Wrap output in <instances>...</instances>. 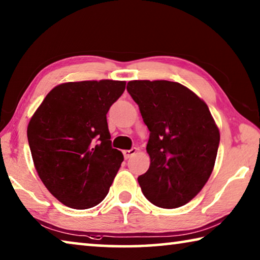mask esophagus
I'll return each instance as SVG.
<instances>
[{
  "label": "esophagus",
  "mask_w": 260,
  "mask_h": 260,
  "mask_svg": "<svg viewBox=\"0 0 260 260\" xmlns=\"http://www.w3.org/2000/svg\"><path fill=\"white\" fill-rule=\"evenodd\" d=\"M136 151H138V149H136V148H132L131 150H124V151H122V153H124V156H125L126 159H128V158H131L132 156L135 155Z\"/></svg>",
  "instance_id": "34e87169"
}]
</instances>
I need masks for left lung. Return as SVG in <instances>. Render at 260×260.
Instances as JSON below:
<instances>
[{
    "label": "left lung",
    "instance_id": "1",
    "mask_svg": "<svg viewBox=\"0 0 260 260\" xmlns=\"http://www.w3.org/2000/svg\"><path fill=\"white\" fill-rule=\"evenodd\" d=\"M127 91L150 131V166L138 181L143 195L162 209L190 202L212 173L220 133L208 105L179 82L133 80Z\"/></svg>",
    "mask_w": 260,
    "mask_h": 260
}]
</instances>
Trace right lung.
<instances>
[{
    "mask_svg": "<svg viewBox=\"0 0 260 260\" xmlns=\"http://www.w3.org/2000/svg\"><path fill=\"white\" fill-rule=\"evenodd\" d=\"M125 87L116 80L60 83L30 118L27 139L35 170L69 208L101 203L124 160L111 147L107 113Z\"/></svg>",
    "mask_w": 260,
    "mask_h": 260,
    "instance_id": "add662e5",
    "label": "right lung"
}]
</instances>
